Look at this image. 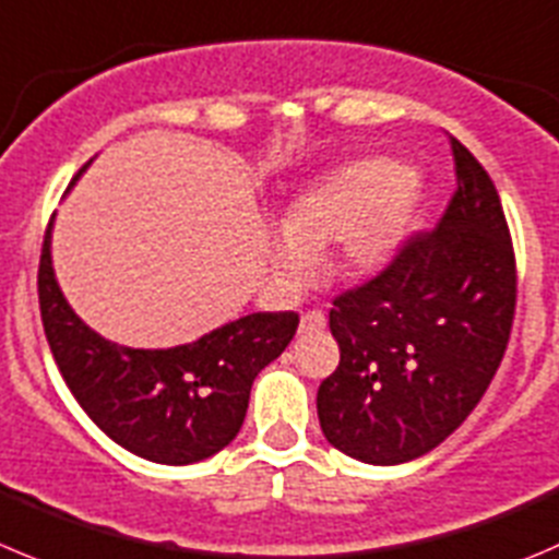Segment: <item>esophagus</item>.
Wrapping results in <instances>:
<instances>
[{"label": "esophagus", "mask_w": 559, "mask_h": 559, "mask_svg": "<svg viewBox=\"0 0 559 559\" xmlns=\"http://www.w3.org/2000/svg\"><path fill=\"white\" fill-rule=\"evenodd\" d=\"M324 324H328V317H324V311H319V308H311V311H306L300 317V333H319Z\"/></svg>", "instance_id": "1"}]
</instances>
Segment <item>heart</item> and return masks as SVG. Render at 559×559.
Wrapping results in <instances>:
<instances>
[{
  "instance_id": "heart-1",
  "label": "heart",
  "mask_w": 559,
  "mask_h": 559,
  "mask_svg": "<svg viewBox=\"0 0 559 559\" xmlns=\"http://www.w3.org/2000/svg\"><path fill=\"white\" fill-rule=\"evenodd\" d=\"M420 186L388 158H360L302 188L281 215L273 270L281 284H300L313 257L333 242L330 270L360 275L393 257L415 215Z\"/></svg>"
}]
</instances>
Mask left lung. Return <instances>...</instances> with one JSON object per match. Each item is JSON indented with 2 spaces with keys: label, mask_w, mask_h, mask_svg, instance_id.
Listing matches in <instances>:
<instances>
[{
  "label": "left lung",
  "mask_w": 559,
  "mask_h": 559,
  "mask_svg": "<svg viewBox=\"0 0 559 559\" xmlns=\"http://www.w3.org/2000/svg\"><path fill=\"white\" fill-rule=\"evenodd\" d=\"M451 139L456 191L435 229L333 297L341 362L317 393L324 437L366 464L435 451L467 420L500 368L516 313V253L500 193Z\"/></svg>",
  "instance_id": "obj_1"
}]
</instances>
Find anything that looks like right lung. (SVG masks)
<instances>
[{"label":"right lung","mask_w":559,"mask_h":559,"mask_svg":"<svg viewBox=\"0 0 559 559\" xmlns=\"http://www.w3.org/2000/svg\"><path fill=\"white\" fill-rule=\"evenodd\" d=\"M43 237L37 300L59 373L92 424L155 464H193L229 445L251 384L295 338L300 313H251L175 349H130L100 338L64 302Z\"/></svg>","instance_id":"right-lung-1"}]
</instances>
